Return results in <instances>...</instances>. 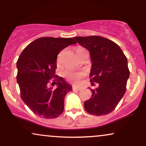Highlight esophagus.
<instances>
[{
	"instance_id": "34e87169",
	"label": "esophagus",
	"mask_w": 146,
	"mask_h": 146,
	"mask_svg": "<svg viewBox=\"0 0 146 146\" xmlns=\"http://www.w3.org/2000/svg\"><path fill=\"white\" fill-rule=\"evenodd\" d=\"M72 88H73V90H80L82 89V87L78 86H73L72 87Z\"/></svg>"
}]
</instances>
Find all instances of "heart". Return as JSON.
<instances>
[{"mask_svg":"<svg viewBox=\"0 0 146 146\" xmlns=\"http://www.w3.org/2000/svg\"><path fill=\"white\" fill-rule=\"evenodd\" d=\"M84 51H86V49L84 48L81 47V46H79L75 50L77 55ZM84 73L82 72H72L69 71H65L64 74L65 78L72 82H78L79 80L84 76Z\"/></svg>","mask_w":146,"mask_h":146,"instance_id":"heart-1","label":"heart"}]
</instances>
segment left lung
<instances>
[{"instance_id":"1","label":"left lung","mask_w":146,"mask_h":146,"mask_svg":"<svg viewBox=\"0 0 146 146\" xmlns=\"http://www.w3.org/2000/svg\"><path fill=\"white\" fill-rule=\"evenodd\" d=\"M74 39L89 51L90 82L99 84L95 89H90L92 96L84 102L85 110L96 116L108 115L115 110L126 91L130 76L126 57L116 43L104 37H75Z\"/></svg>"}]
</instances>
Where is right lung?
I'll return each instance as SVG.
<instances>
[{
  "label": "right lung",
  "instance_id": "1",
  "mask_svg": "<svg viewBox=\"0 0 146 146\" xmlns=\"http://www.w3.org/2000/svg\"><path fill=\"white\" fill-rule=\"evenodd\" d=\"M75 43L72 38L42 37L27 45L20 55L16 79L21 99L39 117L53 119L62 113L64 98L72 87L55 75L57 58L62 50ZM53 78L56 82L52 84L58 85L56 89L49 87Z\"/></svg>",
  "mask_w": 146,
  "mask_h": 146
}]
</instances>
